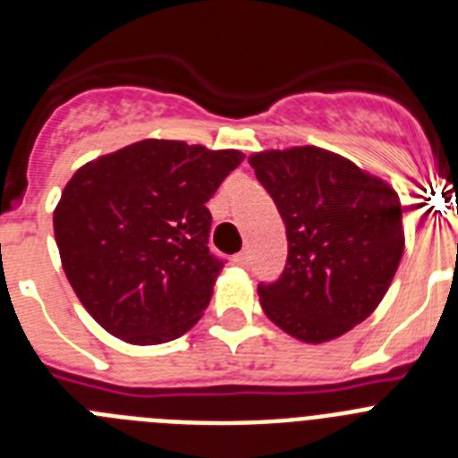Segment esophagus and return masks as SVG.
<instances>
[{"label": "esophagus", "instance_id": "obj_1", "mask_svg": "<svg viewBox=\"0 0 458 458\" xmlns=\"http://www.w3.org/2000/svg\"><path fill=\"white\" fill-rule=\"evenodd\" d=\"M233 264L241 266V268H245V266L250 264V252H238L236 257H233Z\"/></svg>", "mask_w": 458, "mask_h": 458}]
</instances>
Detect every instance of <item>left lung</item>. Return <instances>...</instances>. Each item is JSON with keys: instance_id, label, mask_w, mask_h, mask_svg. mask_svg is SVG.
<instances>
[{"instance_id": "8db88e82", "label": "left lung", "mask_w": 458, "mask_h": 458, "mask_svg": "<svg viewBox=\"0 0 458 458\" xmlns=\"http://www.w3.org/2000/svg\"><path fill=\"white\" fill-rule=\"evenodd\" d=\"M286 226L289 257L259 284L266 317L307 344L342 337L387 293L403 254L402 201L392 185L318 147L248 157Z\"/></svg>"}]
</instances>
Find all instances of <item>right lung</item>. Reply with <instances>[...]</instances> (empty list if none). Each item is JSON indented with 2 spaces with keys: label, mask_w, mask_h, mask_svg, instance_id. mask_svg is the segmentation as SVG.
Returning <instances> with one entry per match:
<instances>
[{
  "label": "right lung",
  "mask_w": 458,
  "mask_h": 458,
  "mask_svg": "<svg viewBox=\"0 0 458 458\" xmlns=\"http://www.w3.org/2000/svg\"><path fill=\"white\" fill-rule=\"evenodd\" d=\"M242 157L141 140L72 174L52 217L56 248L75 295L109 335L151 346L199 321L222 270L206 201Z\"/></svg>",
  "instance_id": "1"
}]
</instances>
